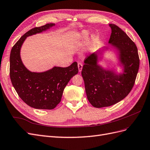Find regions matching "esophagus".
Here are the masks:
<instances>
[{"instance_id":"obj_1","label":"esophagus","mask_w":150,"mask_h":150,"mask_svg":"<svg viewBox=\"0 0 150 150\" xmlns=\"http://www.w3.org/2000/svg\"><path fill=\"white\" fill-rule=\"evenodd\" d=\"M78 69H79V71L81 72V70H82V68H83V64L82 63H80L79 62L78 64Z\"/></svg>"}]
</instances>
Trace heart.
Instances as JSON below:
<instances>
[{
    "instance_id": "1",
    "label": "heart",
    "mask_w": 150,
    "mask_h": 150,
    "mask_svg": "<svg viewBox=\"0 0 150 150\" xmlns=\"http://www.w3.org/2000/svg\"><path fill=\"white\" fill-rule=\"evenodd\" d=\"M89 34V32L88 30H83L81 34V38L82 39L86 40L88 39ZM98 39V37L97 36V35H93L92 36V41L93 42H96Z\"/></svg>"
}]
</instances>
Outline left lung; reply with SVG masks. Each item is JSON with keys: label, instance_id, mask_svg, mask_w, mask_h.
I'll return each instance as SVG.
<instances>
[{"label": "left lung", "instance_id": "left-lung-1", "mask_svg": "<svg viewBox=\"0 0 150 150\" xmlns=\"http://www.w3.org/2000/svg\"><path fill=\"white\" fill-rule=\"evenodd\" d=\"M109 43L117 48L125 66L122 74L104 70L97 65V55L86 57L81 74L87 98L91 105L100 108L113 105L128 96L133 88L139 69V58L134 42L118 26L111 24Z\"/></svg>", "mask_w": 150, "mask_h": 150}]
</instances>
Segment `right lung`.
Wrapping results in <instances>:
<instances>
[{
    "mask_svg": "<svg viewBox=\"0 0 150 150\" xmlns=\"http://www.w3.org/2000/svg\"><path fill=\"white\" fill-rule=\"evenodd\" d=\"M54 24L34 28L24 34L12 48L10 55V78L19 96L28 106L40 110H52L61 101L63 91L71 78L78 73V63L67 67H54L47 71L30 72L22 64L20 50L29 35L46 30Z\"/></svg>",
    "mask_w": 150,
    "mask_h": 150,
    "instance_id": "1",
    "label": "right lung"
}]
</instances>
